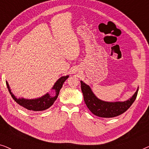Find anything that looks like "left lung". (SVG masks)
Here are the masks:
<instances>
[{"mask_svg":"<svg viewBox=\"0 0 149 149\" xmlns=\"http://www.w3.org/2000/svg\"><path fill=\"white\" fill-rule=\"evenodd\" d=\"M81 86L85 103L89 111L93 115L104 118L115 117L125 113L135 101L138 91V89L133 96L127 101L108 102L97 98L90 87L83 81H81Z\"/></svg>","mask_w":149,"mask_h":149,"instance_id":"8db88e82","label":"left lung"}]
</instances>
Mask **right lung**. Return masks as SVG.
<instances>
[{
    "instance_id": "right-lung-1",
    "label": "right lung",
    "mask_w": 149,
    "mask_h": 149,
    "mask_svg": "<svg viewBox=\"0 0 149 149\" xmlns=\"http://www.w3.org/2000/svg\"><path fill=\"white\" fill-rule=\"evenodd\" d=\"M68 78V75L65 77H62L61 78L58 79L55 83L53 89L55 91L54 96H52L49 93H47L43 96L37 99H32V100H26L24 98H17L13 93H11V89H10L9 85L8 83L6 81V84H7V88L9 89L10 94L11 95V97H13L14 100L17 102L18 104H19L21 107H24L25 109H27L28 111H41L46 110L49 108L56 100L58 97L59 93L61 88L62 87V85L64 84V81Z\"/></svg>"
}]
</instances>
